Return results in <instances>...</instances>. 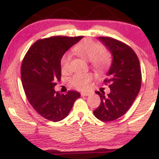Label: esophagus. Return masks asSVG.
Masks as SVG:
<instances>
[{
  "label": "esophagus",
  "instance_id": "1",
  "mask_svg": "<svg viewBox=\"0 0 159 159\" xmlns=\"http://www.w3.org/2000/svg\"><path fill=\"white\" fill-rule=\"evenodd\" d=\"M82 96H89V95H91L90 92H83V93H81Z\"/></svg>",
  "mask_w": 159,
  "mask_h": 159
}]
</instances>
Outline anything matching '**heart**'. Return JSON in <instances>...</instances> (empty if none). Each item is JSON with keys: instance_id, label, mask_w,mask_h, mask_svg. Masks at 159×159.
Masks as SVG:
<instances>
[{"instance_id": "b5f03b06", "label": "heart", "mask_w": 159, "mask_h": 159, "mask_svg": "<svg viewBox=\"0 0 159 159\" xmlns=\"http://www.w3.org/2000/svg\"><path fill=\"white\" fill-rule=\"evenodd\" d=\"M73 52L83 59L90 61L92 65L97 71L104 72L109 68L111 64V56L107 51L103 49L100 43L93 40L87 39L78 43L73 48ZM71 56L66 53L61 58V69L62 72L67 71ZM93 79L91 74L78 73L72 76L70 83L72 87L79 89L85 90L90 86Z\"/></svg>"}]
</instances>
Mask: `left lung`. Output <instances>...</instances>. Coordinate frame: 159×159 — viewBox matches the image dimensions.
Here are the masks:
<instances>
[{
    "label": "left lung",
    "mask_w": 159,
    "mask_h": 159,
    "mask_svg": "<svg viewBox=\"0 0 159 159\" xmlns=\"http://www.w3.org/2000/svg\"><path fill=\"white\" fill-rule=\"evenodd\" d=\"M98 40L112 55V62L104 80L110 93L105 96L103 92H96L101 98L94 116L103 121H111L124 116L134 102L141 85V66L138 56L130 47L110 37Z\"/></svg>",
    "instance_id": "1"
}]
</instances>
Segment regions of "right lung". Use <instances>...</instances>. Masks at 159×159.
<instances>
[{
	"mask_svg": "<svg viewBox=\"0 0 159 159\" xmlns=\"http://www.w3.org/2000/svg\"><path fill=\"white\" fill-rule=\"evenodd\" d=\"M83 36H55L38 40L25 55L21 64V81L29 102L38 114L52 121L63 120L70 113L78 92L66 95L55 92L61 76V58Z\"/></svg>",
	"mask_w": 159,
	"mask_h": 159,
	"instance_id": "add662e5",
	"label": "right lung"
}]
</instances>
